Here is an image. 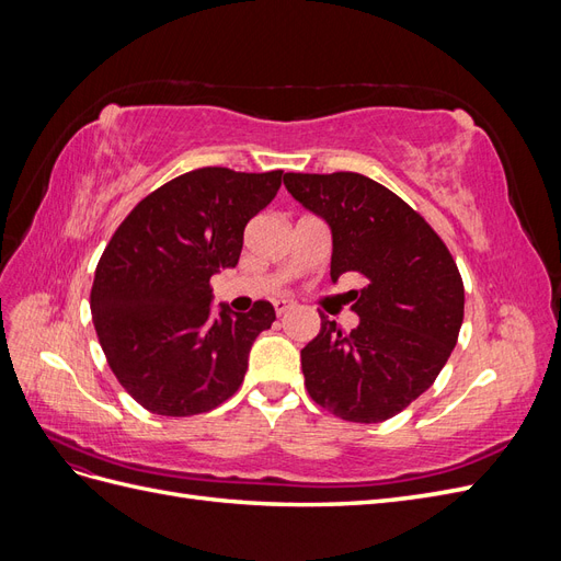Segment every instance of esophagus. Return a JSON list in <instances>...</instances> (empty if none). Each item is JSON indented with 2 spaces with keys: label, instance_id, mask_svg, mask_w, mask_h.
Returning a JSON list of instances; mask_svg holds the SVG:
<instances>
[{
  "label": "esophagus",
  "instance_id": "obj_1",
  "mask_svg": "<svg viewBox=\"0 0 561 561\" xmlns=\"http://www.w3.org/2000/svg\"><path fill=\"white\" fill-rule=\"evenodd\" d=\"M295 307H297V304H295L293 299H276V301H274V309H276V313H278V316L287 313V311L295 309Z\"/></svg>",
  "mask_w": 561,
  "mask_h": 561
}]
</instances>
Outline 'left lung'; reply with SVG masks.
<instances>
[{"mask_svg":"<svg viewBox=\"0 0 561 561\" xmlns=\"http://www.w3.org/2000/svg\"><path fill=\"white\" fill-rule=\"evenodd\" d=\"M285 190L332 233V283L351 290L358 328L342 332L320 313L301 348L309 396L344 421L379 423L433 386L463 322V280L443 239L383 184L360 173H285Z\"/></svg>","mask_w":561,"mask_h":561,"instance_id":"1","label":"left lung"}]
</instances>
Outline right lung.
Returning a JSON list of instances; mask_svg holds the SVG:
<instances>
[{
  "label": "right lung",
  "instance_id": "right-lung-1",
  "mask_svg": "<svg viewBox=\"0 0 561 561\" xmlns=\"http://www.w3.org/2000/svg\"><path fill=\"white\" fill-rule=\"evenodd\" d=\"M283 171L198 168L130 210L98 262L91 313L128 396L161 416L215 410L243 383L248 355L276 311L219 304L210 278L239 264L243 229L280 190Z\"/></svg>",
  "mask_w": 561,
  "mask_h": 561
}]
</instances>
